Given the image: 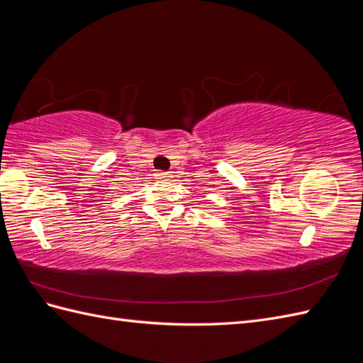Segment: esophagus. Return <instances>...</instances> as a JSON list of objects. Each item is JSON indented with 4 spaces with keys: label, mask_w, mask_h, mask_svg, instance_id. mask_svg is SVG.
<instances>
[{
    "label": "esophagus",
    "mask_w": 363,
    "mask_h": 363,
    "mask_svg": "<svg viewBox=\"0 0 363 363\" xmlns=\"http://www.w3.org/2000/svg\"><path fill=\"white\" fill-rule=\"evenodd\" d=\"M156 179H159V181H168L172 178V173L170 172H164V170H159L156 174Z\"/></svg>",
    "instance_id": "obj_1"
}]
</instances>
